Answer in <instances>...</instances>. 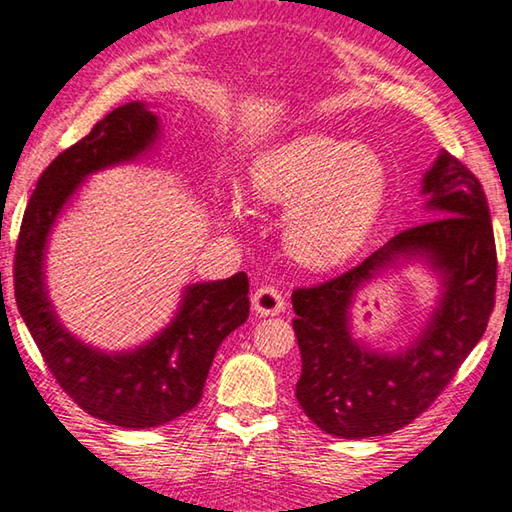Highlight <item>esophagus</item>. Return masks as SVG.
Wrapping results in <instances>:
<instances>
[{
    "mask_svg": "<svg viewBox=\"0 0 512 512\" xmlns=\"http://www.w3.org/2000/svg\"><path fill=\"white\" fill-rule=\"evenodd\" d=\"M287 307L284 293L277 287H259L253 293V309L259 316H277Z\"/></svg>",
    "mask_w": 512,
    "mask_h": 512,
    "instance_id": "1",
    "label": "esophagus"
}]
</instances>
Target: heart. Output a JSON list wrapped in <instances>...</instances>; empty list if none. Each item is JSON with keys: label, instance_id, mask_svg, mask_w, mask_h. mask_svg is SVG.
Segmentation results:
<instances>
[{"label": "heart", "instance_id": "obj_1", "mask_svg": "<svg viewBox=\"0 0 512 512\" xmlns=\"http://www.w3.org/2000/svg\"><path fill=\"white\" fill-rule=\"evenodd\" d=\"M386 187V162L372 146L320 131L268 146L250 164L253 201L289 210V253L316 268L339 264L361 246Z\"/></svg>", "mask_w": 512, "mask_h": 512}]
</instances>
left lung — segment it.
I'll return each instance as SVG.
<instances>
[{
  "instance_id": "left-lung-1",
  "label": "left lung",
  "mask_w": 512,
  "mask_h": 512,
  "mask_svg": "<svg viewBox=\"0 0 512 512\" xmlns=\"http://www.w3.org/2000/svg\"><path fill=\"white\" fill-rule=\"evenodd\" d=\"M422 194L433 219L395 235L352 271L291 296L302 357L296 397L332 436L357 440L406 427L443 393L488 327L497 248L483 187L440 151ZM404 261H422L441 277L439 305L406 349L372 351L351 336L349 307L363 283Z\"/></svg>"
}]
</instances>
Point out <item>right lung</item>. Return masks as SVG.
I'll return each instance as SVG.
<instances>
[{
    "mask_svg": "<svg viewBox=\"0 0 512 512\" xmlns=\"http://www.w3.org/2000/svg\"><path fill=\"white\" fill-rule=\"evenodd\" d=\"M160 140V121L131 101L94 124L42 171L24 212L15 248V300L60 388L99 420L151 429L192 411L225 336L246 323L248 275L187 284L171 323L151 341L124 352L83 343L58 320L45 282L47 239L83 180L115 164L135 162Z\"/></svg>",
    "mask_w": 512,
    "mask_h": 512,
    "instance_id": "right-lung-1",
    "label": "right lung"
}]
</instances>
